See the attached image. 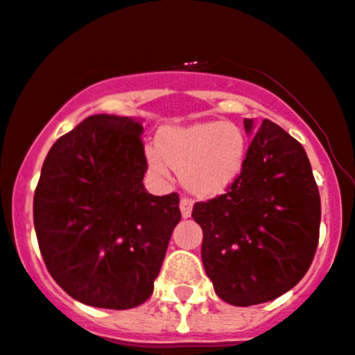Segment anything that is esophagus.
Here are the masks:
<instances>
[{
    "label": "esophagus",
    "instance_id": "34e87169",
    "mask_svg": "<svg viewBox=\"0 0 355 355\" xmlns=\"http://www.w3.org/2000/svg\"><path fill=\"white\" fill-rule=\"evenodd\" d=\"M192 206H194V201L189 198H182L180 199V211H182V216L184 218H189L192 213Z\"/></svg>",
    "mask_w": 355,
    "mask_h": 355
}]
</instances>
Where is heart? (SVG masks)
Listing matches in <instances>:
<instances>
[{"mask_svg":"<svg viewBox=\"0 0 355 355\" xmlns=\"http://www.w3.org/2000/svg\"><path fill=\"white\" fill-rule=\"evenodd\" d=\"M248 154V137L234 123L206 121L166 128L157 135V150L147 153L157 175L168 164L182 173L184 185L199 196H215L236 182Z\"/></svg>","mask_w":355,"mask_h":355,"instance_id":"heart-1","label":"heart"}]
</instances>
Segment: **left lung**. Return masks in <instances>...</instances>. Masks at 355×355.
<instances>
[{"label": "left lung", "instance_id": "1", "mask_svg": "<svg viewBox=\"0 0 355 355\" xmlns=\"http://www.w3.org/2000/svg\"><path fill=\"white\" fill-rule=\"evenodd\" d=\"M243 171L225 194L196 202L201 258L215 293L237 307L281 297L307 274L319 243L321 198L305 149L276 123L253 128Z\"/></svg>", "mask_w": 355, "mask_h": 355}]
</instances>
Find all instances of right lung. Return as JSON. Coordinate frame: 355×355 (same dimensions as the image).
I'll return each instance as SVG.
<instances>
[{
	"instance_id": "obj_1",
	"label": "right lung",
	"mask_w": 355,
	"mask_h": 355,
	"mask_svg": "<svg viewBox=\"0 0 355 355\" xmlns=\"http://www.w3.org/2000/svg\"><path fill=\"white\" fill-rule=\"evenodd\" d=\"M144 126L95 114L51 146L34 192V229L48 272L74 300L125 311L153 295L175 225L177 192L153 196Z\"/></svg>"
}]
</instances>
